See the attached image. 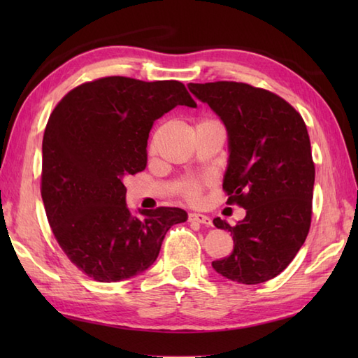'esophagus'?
<instances>
[{
    "instance_id": "1",
    "label": "esophagus",
    "mask_w": 358,
    "mask_h": 358,
    "mask_svg": "<svg viewBox=\"0 0 358 358\" xmlns=\"http://www.w3.org/2000/svg\"><path fill=\"white\" fill-rule=\"evenodd\" d=\"M187 220H189V222H192V223H200V224H204V226H210L212 224L209 217L203 215V214H195V212H192V214H189Z\"/></svg>"
}]
</instances>
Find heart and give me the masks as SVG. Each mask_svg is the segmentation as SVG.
<instances>
[{
  "label": "heart",
  "mask_w": 358,
  "mask_h": 358,
  "mask_svg": "<svg viewBox=\"0 0 358 358\" xmlns=\"http://www.w3.org/2000/svg\"><path fill=\"white\" fill-rule=\"evenodd\" d=\"M208 121H214V120H201L199 124L201 123H208ZM208 181L206 178H200V177H186L183 178L178 183L177 186V191L180 192V195L183 196L185 200H187L189 203H199L201 200V195H203V189L204 185H206Z\"/></svg>",
  "instance_id": "obj_1"
}]
</instances>
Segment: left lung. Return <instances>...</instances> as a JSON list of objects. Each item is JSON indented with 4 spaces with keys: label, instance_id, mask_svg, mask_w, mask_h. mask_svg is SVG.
I'll return each mask as SVG.
<instances>
[{
    "label": "left lung",
    "instance_id": "obj_1",
    "mask_svg": "<svg viewBox=\"0 0 358 358\" xmlns=\"http://www.w3.org/2000/svg\"><path fill=\"white\" fill-rule=\"evenodd\" d=\"M191 92L218 113L229 134V166L223 191L227 203L246 209L232 234L234 250L212 268L243 285L277 277L305 243L315 166L305 121L277 94L248 83H191Z\"/></svg>",
    "mask_w": 358,
    "mask_h": 358
}]
</instances>
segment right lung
<instances>
[{
	"instance_id": "add662e5",
	"label": "right lung",
	"mask_w": 358,
	"mask_h": 358,
	"mask_svg": "<svg viewBox=\"0 0 358 358\" xmlns=\"http://www.w3.org/2000/svg\"><path fill=\"white\" fill-rule=\"evenodd\" d=\"M196 108L180 81L104 77L67 92L43 136L41 196L67 258L101 283L131 278L157 260L166 232L186 222L178 208L126 204L127 175L144 171L154 121L175 106Z\"/></svg>"
}]
</instances>
